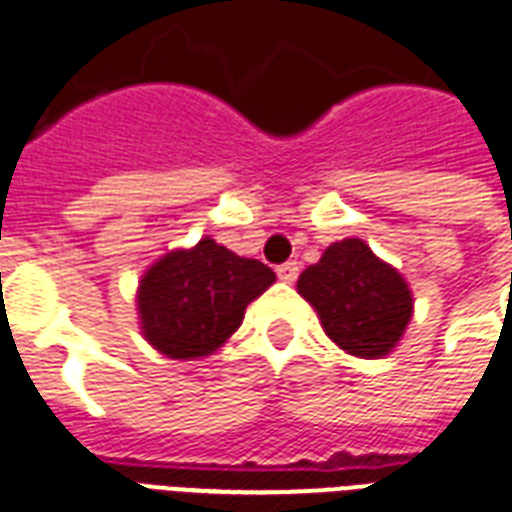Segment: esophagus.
Returning a JSON list of instances; mask_svg holds the SVG:
<instances>
[{
  "instance_id": "34e87169",
  "label": "esophagus",
  "mask_w": 512,
  "mask_h": 512,
  "mask_svg": "<svg viewBox=\"0 0 512 512\" xmlns=\"http://www.w3.org/2000/svg\"><path fill=\"white\" fill-rule=\"evenodd\" d=\"M298 271H300L298 263H284L276 268V273H279V279H282L284 284L295 282V279H298Z\"/></svg>"
}]
</instances>
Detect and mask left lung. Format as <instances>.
<instances>
[{
	"mask_svg": "<svg viewBox=\"0 0 512 512\" xmlns=\"http://www.w3.org/2000/svg\"><path fill=\"white\" fill-rule=\"evenodd\" d=\"M298 292L314 306L327 338L360 360L392 354L413 317L405 276L362 239L330 244L319 263L300 273Z\"/></svg>",
	"mask_w": 512,
	"mask_h": 512,
	"instance_id": "1",
	"label": "left lung"
}]
</instances>
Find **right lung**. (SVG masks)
I'll return each mask as SVG.
<instances>
[{"instance_id":"right-lung-1","label":"right lung","mask_w":512,"mask_h":512,"mask_svg":"<svg viewBox=\"0 0 512 512\" xmlns=\"http://www.w3.org/2000/svg\"><path fill=\"white\" fill-rule=\"evenodd\" d=\"M273 282L268 265L239 257L212 236L190 249H171L139 279L136 314L144 341L169 360L209 357Z\"/></svg>"}]
</instances>
